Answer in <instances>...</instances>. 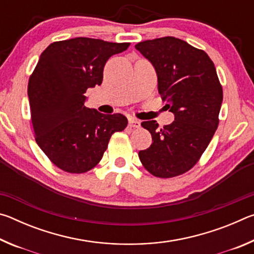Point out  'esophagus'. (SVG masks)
Returning a JSON list of instances; mask_svg holds the SVG:
<instances>
[{
  "instance_id": "obj_1",
  "label": "esophagus",
  "mask_w": 254,
  "mask_h": 254,
  "mask_svg": "<svg viewBox=\"0 0 254 254\" xmlns=\"http://www.w3.org/2000/svg\"><path fill=\"white\" fill-rule=\"evenodd\" d=\"M140 121L139 120H136L134 118H130L128 119V126H130L131 127H140Z\"/></svg>"
}]
</instances>
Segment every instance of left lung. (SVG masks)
I'll list each match as a JSON object with an SVG mask.
<instances>
[{"instance_id":"left-lung-1","label":"left lung","mask_w":254,"mask_h":254,"mask_svg":"<svg viewBox=\"0 0 254 254\" xmlns=\"http://www.w3.org/2000/svg\"><path fill=\"white\" fill-rule=\"evenodd\" d=\"M135 49L152 64L159 94L175 115L162 128L156 121L141 123L152 143L139 158L156 177H176L196 165L218 127L223 89L216 68L204 50L175 37L139 42Z\"/></svg>"}]
</instances>
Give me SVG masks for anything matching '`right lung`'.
<instances>
[{
    "label": "right lung",
    "mask_w": 254,
    "mask_h": 254,
    "mask_svg": "<svg viewBox=\"0 0 254 254\" xmlns=\"http://www.w3.org/2000/svg\"><path fill=\"white\" fill-rule=\"evenodd\" d=\"M128 46L79 37L53 42L41 54L28 84L31 122L38 145L62 170H91L112 134L127 127L124 115L86 107L84 94L102 84L107 60Z\"/></svg>",
    "instance_id": "1"
}]
</instances>
